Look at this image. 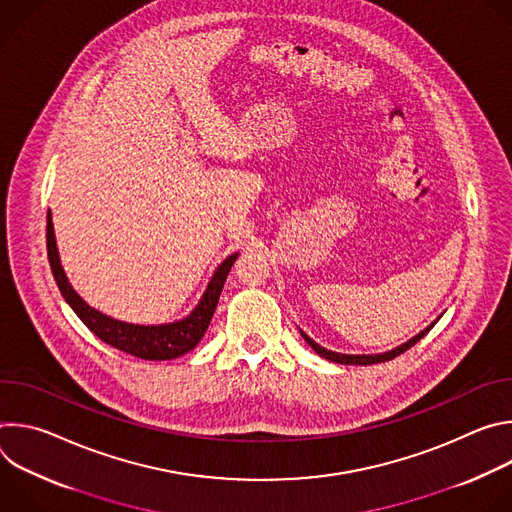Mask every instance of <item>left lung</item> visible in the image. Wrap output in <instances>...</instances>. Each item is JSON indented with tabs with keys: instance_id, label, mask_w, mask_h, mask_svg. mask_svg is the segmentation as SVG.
<instances>
[{
	"instance_id": "obj_1",
	"label": "left lung",
	"mask_w": 512,
	"mask_h": 512,
	"mask_svg": "<svg viewBox=\"0 0 512 512\" xmlns=\"http://www.w3.org/2000/svg\"><path fill=\"white\" fill-rule=\"evenodd\" d=\"M437 320H440V318H437ZM437 320H435V322H437ZM435 322H431L427 328H423L419 334H415L413 338H409V340L403 342L401 346H397V348H393V350H387V352H379V354H342V352H334V350H328V348L320 346L318 342H314L304 330H300V334H302L304 340H306L322 358H326V360H332V362H338V364H364V367H367V364L385 362V360H391V358L403 354V352L409 350L415 342H419V340L435 326Z\"/></svg>"
}]
</instances>
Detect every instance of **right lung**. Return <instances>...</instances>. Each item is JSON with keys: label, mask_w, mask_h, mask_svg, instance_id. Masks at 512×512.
Listing matches in <instances>:
<instances>
[{"label": "right lung", "mask_w": 512, "mask_h": 512, "mask_svg": "<svg viewBox=\"0 0 512 512\" xmlns=\"http://www.w3.org/2000/svg\"><path fill=\"white\" fill-rule=\"evenodd\" d=\"M46 247H48V261L52 275L56 279V285L60 289L62 298L66 304L75 310V314L83 320V324L99 336L103 342L131 354L143 360H172L178 358L186 352H190L204 336L212 314L216 310L218 298H221L223 285L227 281V275L237 261L239 253L229 255L221 265L216 267L214 275L210 277L202 298L198 300L196 308L182 320L168 322V324H152V326H143V324H131V322H121L115 320L93 306H89L77 291L70 285L56 247V237H54V225H52V212L48 210L46 216Z\"/></svg>", "instance_id": "obj_1"}]
</instances>
